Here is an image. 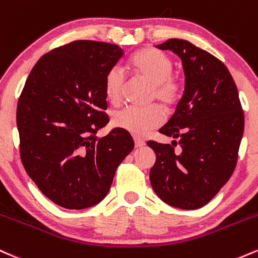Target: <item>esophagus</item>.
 Masks as SVG:
<instances>
[{"label": "esophagus", "mask_w": 258, "mask_h": 258, "mask_svg": "<svg viewBox=\"0 0 258 258\" xmlns=\"http://www.w3.org/2000/svg\"><path fill=\"white\" fill-rule=\"evenodd\" d=\"M146 146V142L143 140H140V138H135V147L136 148H142V147Z\"/></svg>", "instance_id": "34e87169"}]
</instances>
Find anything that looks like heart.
I'll return each mask as SVG.
<instances>
[{
	"mask_svg": "<svg viewBox=\"0 0 258 258\" xmlns=\"http://www.w3.org/2000/svg\"><path fill=\"white\" fill-rule=\"evenodd\" d=\"M130 67L140 77L147 79L154 86V98L165 107H170L179 98L180 86L171 77L172 62L159 50L146 47L136 52L130 60ZM124 88V75L121 67H112L106 73L104 90L107 100L112 104L120 103ZM164 121V115L157 106L138 109L126 107L114 116L117 128L128 132L137 138L146 137L152 130L157 128Z\"/></svg>",
	"mask_w": 258,
	"mask_h": 258,
	"instance_id": "obj_1",
	"label": "heart"
}]
</instances>
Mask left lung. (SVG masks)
<instances>
[{"mask_svg":"<svg viewBox=\"0 0 258 258\" xmlns=\"http://www.w3.org/2000/svg\"><path fill=\"white\" fill-rule=\"evenodd\" d=\"M182 61L185 89L174 115L159 130L171 144L148 142L155 164L149 172L155 194L172 207L197 209L228 182L244 135V112L230 72L207 51L181 39L157 45ZM177 143L181 152H174Z\"/></svg>","mask_w":258,"mask_h":258,"instance_id":"obj_1","label":"left lung"}]
</instances>
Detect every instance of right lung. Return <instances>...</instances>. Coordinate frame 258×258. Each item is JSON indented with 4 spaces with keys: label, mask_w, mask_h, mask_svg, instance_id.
<instances>
[{
    "label": "right lung",
    "mask_w": 258,
    "mask_h": 258,
    "mask_svg": "<svg viewBox=\"0 0 258 258\" xmlns=\"http://www.w3.org/2000/svg\"><path fill=\"white\" fill-rule=\"evenodd\" d=\"M122 55L117 45L73 41L40 57L25 82L17 106L22 161L42 194L63 208L103 201L135 147L123 130L97 136L109 122L106 73Z\"/></svg>",
    "instance_id": "1"
}]
</instances>
